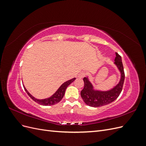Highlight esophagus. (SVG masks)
<instances>
[{"mask_svg":"<svg viewBox=\"0 0 146 146\" xmlns=\"http://www.w3.org/2000/svg\"><path fill=\"white\" fill-rule=\"evenodd\" d=\"M85 76L86 73L85 72H82L78 75V78H83L84 77H85Z\"/></svg>","mask_w":146,"mask_h":146,"instance_id":"obj_1","label":"esophagus"}]
</instances>
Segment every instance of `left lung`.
<instances>
[{"instance_id": "1", "label": "left lung", "mask_w": 146, "mask_h": 146, "mask_svg": "<svg viewBox=\"0 0 146 146\" xmlns=\"http://www.w3.org/2000/svg\"><path fill=\"white\" fill-rule=\"evenodd\" d=\"M114 64L116 66L120 73V78L118 83L108 90H100L96 88L88 76L83 78L84 88L81 91V97L87 105L92 107H100L108 105L115 100L121 92L125 74L122 62L121 56L116 53Z\"/></svg>"}]
</instances>
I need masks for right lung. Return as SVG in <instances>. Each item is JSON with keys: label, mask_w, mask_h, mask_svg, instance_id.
Wrapping results in <instances>:
<instances>
[{"label": "right lung", "mask_w": 146, "mask_h": 146, "mask_svg": "<svg viewBox=\"0 0 146 146\" xmlns=\"http://www.w3.org/2000/svg\"><path fill=\"white\" fill-rule=\"evenodd\" d=\"M75 79H76V78H73L72 79H70V80H69L68 81L65 82L58 88V89L55 91V92L54 94H52L50 97H49V98H46V99H38L35 98L34 96H33L27 90V89H26L24 85H23V86L24 88V90L26 91V92L27 93V94L35 102H36V103L40 104L41 105L50 106V105H54L55 104H56L58 102H60L61 100L63 98L66 88H67V87L70 85V84H71L75 80Z\"/></svg>", "instance_id": "add662e5"}]
</instances>
